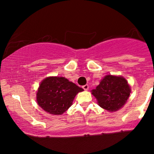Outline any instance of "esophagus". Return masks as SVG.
I'll use <instances>...</instances> for the list:
<instances>
[{
    "label": "esophagus",
    "mask_w": 154,
    "mask_h": 154,
    "mask_svg": "<svg viewBox=\"0 0 154 154\" xmlns=\"http://www.w3.org/2000/svg\"><path fill=\"white\" fill-rule=\"evenodd\" d=\"M83 87V88L84 90H86V91H87V90L88 89V85H87V84H86V85H84V86H82Z\"/></svg>",
    "instance_id": "obj_1"
}]
</instances>
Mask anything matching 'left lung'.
<instances>
[{
	"instance_id": "left-lung-1",
	"label": "left lung",
	"mask_w": 154,
	"mask_h": 154,
	"mask_svg": "<svg viewBox=\"0 0 154 154\" xmlns=\"http://www.w3.org/2000/svg\"><path fill=\"white\" fill-rule=\"evenodd\" d=\"M91 91L99 106L108 111L115 112L127 102L130 88L124 77L106 75Z\"/></svg>"
}]
</instances>
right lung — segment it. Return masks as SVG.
<instances>
[{
	"mask_svg": "<svg viewBox=\"0 0 154 154\" xmlns=\"http://www.w3.org/2000/svg\"><path fill=\"white\" fill-rule=\"evenodd\" d=\"M83 89L65 77H50L40 84L36 94L38 106L50 114L61 115L72 105L76 94Z\"/></svg>",
	"mask_w": 154,
	"mask_h": 154,
	"instance_id": "add662e5",
	"label": "right lung"
}]
</instances>
